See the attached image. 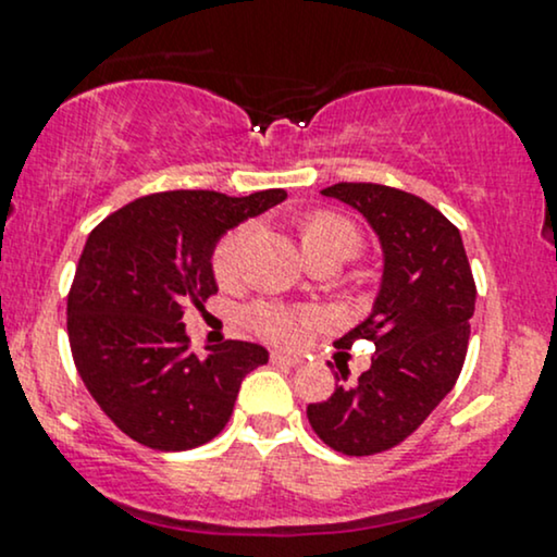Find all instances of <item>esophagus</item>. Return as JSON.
<instances>
[{
  "instance_id": "34e87169",
  "label": "esophagus",
  "mask_w": 557,
  "mask_h": 557,
  "mask_svg": "<svg viewBox=\"0 0 557 557\" xmlns=\"http://www.w3.org/2000/svg\"><path fill=\"white\" fill-rule=\"evenodd\" d=\"M270 360L274 366H285V368H298L300 363H304L298 355H287V352H272Z\"/></svg>"
}]
</instances>
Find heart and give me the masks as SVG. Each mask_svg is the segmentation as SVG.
<instances>
[{
	"instance_id": "1",
	"label": "heart",
	"mask_w": 557,
	"mask_h": 557,
	"mask_svg": "<svg viewBox=\"0 0 557 557\" xmlns=\"http://www.w3.org/2000/svg\"><path fill=\"white\" fill-rule=\"evenodd\" d=\"M246 227H233L212 249V274L220 285H233L240 272V249H244ZM300 246L306 259L326 257L334 261L352 259L360 251V233L350 220L334 212H313L300 223ZM249 326L259 337L274 345H300L308 332L319 324V317L306 308L280 304H257L249 308Z\"/></svg>"
}]
</instances>
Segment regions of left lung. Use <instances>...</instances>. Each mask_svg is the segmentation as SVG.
<instances>
[{
	"mask_svg": "<svg viewBox=\"0 0 557 557\" xmlns=\"http://www.w3.org/2000/svg\"><path fill=\"white\" fill-rule=\"evenodd\" d=\"M321 194L371 223L384 249V277L371 317L334 343L350 350L371 339V368L352 386L308 405L306 414L334 451L371 457L418 431L457 384L478 287L459 227L425 199L384 184H334Z\"/></svg>",
	"mask_w": 557,
	"mask_h": 557,
	"instance_id": "obj_1",
	"label": "left lung"
}]
</instances>
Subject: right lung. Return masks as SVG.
<instances>
[{
  "label": "right lung",
  "instance_id": "1",
  "mask_svg": "<svg viewBox=\"0 0 557 557\" xmlns=\"http://www.w3.org/2000/svg\"><path fill=\"white\" fill-rule=\"evenodd\" d=\"M285 197L160 191L92 227L66 296V334L90 397L132 441L156 451L207 444L231 420L246 373L267 363L264 347L240 339L199 358L184 311L218 293V238Z\"/></svg>",
  "mask_w": 557,
  "mask_h": 557
}]
</instances>
